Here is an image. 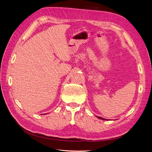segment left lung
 I'll return each instance as SVG.
<instances>
[{"label":"left lung","mask_w":152,"mask_h":152,"mask_svg":"<svg viewBox=\"0 0 152 152\" xmlns=\"http://www.w3.org/2000/svg\"><path fill=\"white\" fill-rule=\"evenodd\" d=\"M98 118H99V119H102V120H104V121H105L106 119H104V118H102V117H97Z\"/></svg>","instance_id":"left-lung-1"}]
</instances>
